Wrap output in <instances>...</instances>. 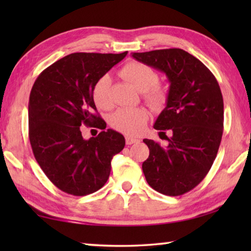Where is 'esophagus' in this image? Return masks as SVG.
<instances>
[{
  "label": "esophagus",
  "instance_id": "obj_1",
  "mask_svg": "<svg viewBox=\"0 0 251 251\" xmlns=\"http://www.w3.org/2000/svg\"><path fill=\"white\" fill-rule=\"evenodd\" d=\"M138 142H139V139H137V138L130 137V136H126V144H127V145H131V144H136Z\"/></svg>",
  "mask_w": 251,
  "mask_h": 251
}]
</instances>
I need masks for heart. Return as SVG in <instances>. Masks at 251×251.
<instances>
[{"instance_id": "heart-1", "label": "heart", "mask_w": 251, "mask_h": 251, "mask_svg": "<svg viewBox=\"0 0 251 251\" xmlns=\"http://www.w3.org/2000/svg\"><path fill=\"white\" fill-rule=\"evenodd\" d=\"M121 75L135 88L144 92L147 104L152 109H161L166 104L168 93L166 88L157 85L158 75L151 67L139 62H129L123 67ZM109 76L104 75L93 87V100L100 108L109 107ZM147 120V112L144 108H120L113 114L110 124L121 133L135 136L144 130Z\"/></svg>"}]
</instances>
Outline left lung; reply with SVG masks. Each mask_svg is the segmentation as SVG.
<instances>
[{"label":"left lung","instance_id":"left-lung-1","mask_svg":"<svg viewBox=\"0 0 251 251\" xmlns=\"http://www.w3.org/2000/svg\"><path fill=\"white\" fill-rule=\"evenodd\" d=\"M136 61L160 71L169 82L166 107L154 128L168 142L161 147L144 139L150 156L143 172L151 188L179 196L195 188L217 156L224 129V100L217 79L192 54L180 49L131 53ZM172 131L171 138L164 130Z\"/></svg>","mask_w":251,"mask_h":251}]
</instances>
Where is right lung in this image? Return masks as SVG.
Returning <instances> with one entry per match:
<instances>
[{"mask_svg": "<svg viewBox=\"0 0 251 251\" xmlns=\"http://www.w3.org/2000/svg\"><path fill=\"white\" fill-rule=\"evenodd\" d=\"M121 54L73 53L45 69L34 83L28 101V136L34 157L53 184L74 196L100 189L110 161L123 151L125 138L94 112L93 87L121 62ZM82 124L104 130L84 140Z\"/></svg>", "mask_w": 251, "mask_h": 251, "instance_id": "right-lung-1", "label": "right lung"}]
</instances>
